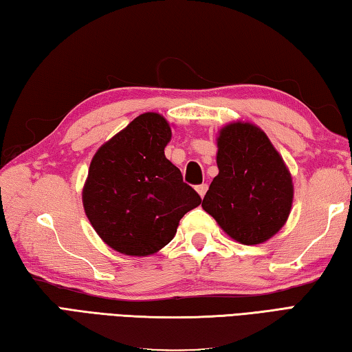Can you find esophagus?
<instances>
[{"mask_svg": "<svg viewBox=\"0 0 352 352\" xmlns=\"http://www.w3.org/2000/svg\"><path fill=\"white\" fill-rule=\"evenodd\" d=\"M207 190H208V185L207 184H201V185H197V187H196L197 195L201 196V197L205 196V193H207Z\"/></svg>", "mask_w": 352, "mask_h": 352, "instance_id": "esophagus-1", "label": "esophagus"}]
</instances>
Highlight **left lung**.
<instances>
[{
    "mask_svg": "<svg viewBox=\"0 0 352 352\" xmlns=\"http://www.w3.org/2000/svg\"><path fill=\"white\" fill-rule=\"evenodd\" d=\"M216 141L219 175L202 208L236 242H267L287 223L293 207L287 164L265 131L247 121L223 125Z\"/></svg>",
    "mask_w": 352,
    "mask_h": 352,
    "instance_id": "1",
    "label": "left lung"
}]
</instances>
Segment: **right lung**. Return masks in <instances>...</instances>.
<instances>
[{
    "instance_id": "add662e5",
    "label": "right lung",
    "mask_w": 352,
    "mask_h": 352,
    "mask_svg": "<svg viewBox=\"0 0 352 352\" xmlns=\"http://www.w3.org/2000/svg\"><path fill=\"white\" fill-rule=\"evenodd\" d=\"M167 119L139 115L98 148L82 188L85 216L110 248L125 256L157 253L175 237L179 221L201 204L165 157Z\"/></svg>"
}]
</instances>
